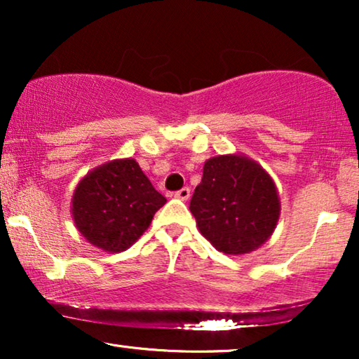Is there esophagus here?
I'll list each match as a JSON object with an SVG mask.
<instances>
[{
    "label": "esophagus",
    "instance_id": "obj_1",
    "mask_svg": "<svg viewBox=\"0 0 359 359\" xmlns=\"http://www.w3.org/2000/svg\"><path fill=\"white\" fill-rule=\"evenodd\" d=\"M175 196H176V198H178V199H181V201H188L189 196H191V189H189V188H183V189L176 191Z\"/></svg>",
    "mask_w": 359,
    "mask_h": 359
}]
</instances>
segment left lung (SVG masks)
Here are the masks:
<instances>
[{"instance_id":"left-lung-1","label":"left lung","mask_w":359,"mask_h":359,"mask_svg":"<svg viewBox=\"0 0 359 359\" xmlns=\"http://www.w3.org/2000/svg\"><path fill=\"white\" fill-rule=\"evenodd\" d=\"M189 209L199 232L225 255L262 247L276 229L281 203L271 176L245 155H219L204 163Z\"/></svg>"}]
</instances>
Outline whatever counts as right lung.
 Instances as JSON below:
<instances>
[{
  "mask_svg": "<svg viewBox=\"0 0 359 359\" xmlns=\"http://www.w3.org/2000/svg\"><path fill=\"white\" fill-rule=\"evenodd\" d=\"M165 203L139 163L122 158L97 166L78 183L72 214L88 242L119 253L140 238Z\"/></svg>",
  "mask_w": 359,
  "mask_h": 359,
  "instance_id": "1",
  "label": "right lung"
}]
</instances>
